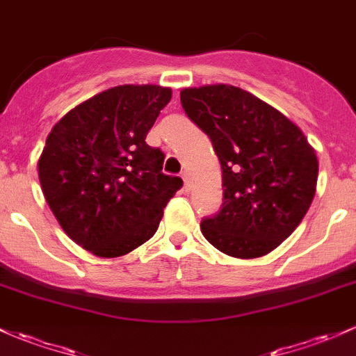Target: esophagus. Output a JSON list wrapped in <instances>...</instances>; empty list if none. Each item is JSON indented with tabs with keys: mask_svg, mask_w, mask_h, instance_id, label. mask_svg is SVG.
<instances>
[{
	"mask_svg": "<svg viewBox=\"0 0 356 356\" xmlns=\"http://www.w3.org/2000/svg\"><path fill=\"white\" fill-rule=\"evenodd\" d=\"M181 178H183V186H185L186 192H190V190H192V181H190L188 173H186V171H183V173H181Z\"/></svg>",
	"mask_w": 356,
	"mask_h": 356,
	"instance_id": "esophagus-1",
	"label": "esophagus"
}]
</instances>
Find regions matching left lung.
I'll return each instance as SVG.
<instances>
[{"instance_id": "obj_1", "label": "left lung", "mask_w": 356, "mask_h": 356, "mask_svg": "<svg viewBox=\"0 0 356 356\" xmlns=\"http://www.w3.org/2000/svg\"><path fill=\"white\" fill-rule=\"evenodd\" d=\"M185 113L212 140L224 204L205 217V239L234 258L268 254L304 219L317 185L316 151L284 113L231 85L185 88Z\"/></svg>"}]
</instances>
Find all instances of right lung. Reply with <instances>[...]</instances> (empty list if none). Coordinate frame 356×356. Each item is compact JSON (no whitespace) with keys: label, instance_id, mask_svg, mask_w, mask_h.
<instances>
[{"label":"right lung","instance_id":"1","mask_svg":"<svg viewBox=\"0 0 356 356\" xmlns=\"http://www.w3.org/2000/svg\"><path fill=\"white\" fill-rule=\"evenodd\" d=\"M170 88L122 85L79 103L52 127L39 159L42 192L70 238L102 258L136 250L158 231L181 188L146 144Z\"/></svg>","mask_w":356,"mask_h":356}]
</instances>
